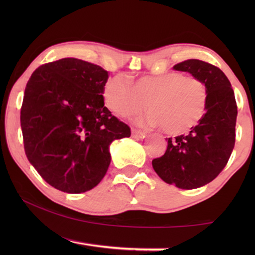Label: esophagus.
<instances>
[{
	"mask_svg": "<svg viewBox=\"0 0 255 255\" xmlns=\"http://www.w3.org/2000/svg\"><path fill=\"white\" fill-rule=\"evenodd\" d=\"M132 135H133V137H135V138H141V139H144L146 134H145V132L139 131V130H135V128H133V130H132Z\"/></svg>",
	"mask_w": 255,
	"mask_h": 255,
	"instance_id": "1",
	"label": "esophagus"
}]
</instances>
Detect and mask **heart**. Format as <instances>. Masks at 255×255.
<instances>
[{"label":"heart","instance_id":"obj_1","mask_svg":"<svg viewBox=\"0 0 255 255\" xmlns=\"http://www.w3.org/2000/svg\"><path fill=\"white\" fill-rule=\"evenodd\" d=\"M106 106L114 114L128 117L147 107L151 111L137 121L145 127H163L168 134H181L203 117L208 92L201 80L181 73L142 76L133 85L128 78H110L103 87Z\"/></svg>","mask_w":255,"mask_h":255}]
</instances>
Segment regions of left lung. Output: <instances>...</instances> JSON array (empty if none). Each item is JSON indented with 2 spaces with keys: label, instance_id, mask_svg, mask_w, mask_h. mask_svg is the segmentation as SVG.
Segmentation results:
<instances>
[{
  "label": "left lung",
  "instance_id": "8db88e82",
  "mask_svg": "<svg viewBox=\"0 0 255 255\" xmlns=\"http://www.w3.org/2000/svg\"><path fill=\"white\" fill-rule=\"evenodd\" d=\"M201 80L208 92L205 114L187 135L166 139L167 149L152 160L160 179L180 189H195L216 179L235 147L237 103L229 79L221 69L197 59L173 67Z\"/></svg>",
  "mask_w": 255,
  "mask_h": 255
}]
</instances>
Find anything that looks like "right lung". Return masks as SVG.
<instances>
[{
	"label": "right lung",
	"instance_id": "right-lung-1",
	"mask_svg": "<svg viewBox=\"0 0 255 255\" xmlns=\"http://www.w3.org/2000/svg\"><path fill=\"white\" fill-rule=\"evenodd\" d=\"M107 80L100 66L64 58L38 67L26 83L20 109L24 149L55 189H93L109 168L111 142L131 135L104 107Z\"/></svg>",
	"mask_w": 255,
	"mask_h": 255
}]
</instances>
